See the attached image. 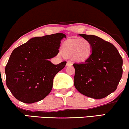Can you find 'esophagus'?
<instances>
[{"instance_id":"34e87169","label":"esophagus","mask_w":129,"mask_h":129,"mask_svg":"<svg viewBox=\"0 0 129 129\" xmlns=\"http://www.w3.org/2000/svg\"><path fill=\"white\" fill-rule=\"evenodd\" d=\"M73 65V63L71 62V61H68L67 62V64H66V66L68 67V66H71Z\"/></svg>"}]
</instances>
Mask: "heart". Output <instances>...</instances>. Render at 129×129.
<instances>
[{"mask_svg": "<svg viewBox=\"0 0 129 129\" xmlns=\"http://www.w3.org/2000/svg\"><path fill=\"white\" fill-rule=\"evenodd\" d=\"M62 50L66 55H73L75 59L83 60L89 56L91 46L89 42L84 38L70 39L63 43Z\"/></svg>", "mask_w": 129, "mask_h": 129, "instance_id": "heart-1", "label": "heart"}]
</instances>
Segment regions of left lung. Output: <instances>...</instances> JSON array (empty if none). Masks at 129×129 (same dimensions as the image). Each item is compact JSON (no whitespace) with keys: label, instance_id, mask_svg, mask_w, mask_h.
Segmentation results:
<instances>
[{"label":"left lung","instance_id":"left-lung-1","mask_svg":"<svg viewBox=\"0 0 129 129\" xmlns=\"http://www.w3.org/2000/svg\"><path fill=\"white\" fill-rule=\"evenodd\" d=\"M89 42L91 53L83 62L74 63V85L92 99L106 97L117 89L122 74V59L113 44L100 37L79 34Z\"/></svg>","mask_w":129,"mask_h":129}]
</instances>
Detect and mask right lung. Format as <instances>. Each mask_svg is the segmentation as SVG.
I'll return each instance as SVG.
<instances>
[{"mask_svg": "<svg viewBox=\"0 0 129 129\" xmlns=\"http://www.w3.org/2000/svg\"><path fill=\"white\" fill-rule=\"evenodd\" d=\"M63 38L62 33L34 37L12 51L5 67L6 83L17 100L33 103L49 95L54 77L67 63L49 60L58 54Z\"/></svg>", "mask_w": 129, "mask_h": 129, "instance_id": "1", "label": "right lung"}]
</instances>
